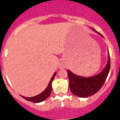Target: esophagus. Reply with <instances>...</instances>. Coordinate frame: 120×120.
Segmentation results:
<instances>
[{
	"instance_id": "esophagus-1",
	"label": "esophagus",
	"mask_w": 120,
	"mask_h": 120,
	"mask_svg": "<svg viewBox=\"0 0 120 120\" xmlns=\"http://www.w3.org/2000/svg\"><path fill=\"white\" fill-rule=\"evenodd\" d=\"M62 67H62V65H59V68H62Z\"/></svg>"
}]
</instances>
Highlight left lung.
<instances>
[{
	"instance_id": "left-lung-1",
	"label": "left lung",
	"mask_w": 120,
	"mask_h": 120,
	"mask_svg": "<svg viewBox=\"0 0 120 120\" xmlns=\"http://www.w3.org/2000/svg\"><path fill=\"white\" fill-rule=\"evenodd\" d=\"M93 30L102 36L94 29ZM111 68L109 53L108 51V60L105 68L101 72L91 77H84L77 76L68 70V76L69 79V87L71 91L75 96L82 98L91 96L99 91L103 85Z\"/></svg>"
}]
</instances>
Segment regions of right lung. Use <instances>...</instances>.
I'll return each mask as SVG.
<instances>
[{"mask_svg": "<svg viewBox=\"0 0 120 120\" xmlns=\"http://www.w3.org/2000/svg\"><path fill=\"white\" fill-rule=\"evenodd\" d=\"M56 72L54 73V75H53V76L51 78L49 82V83L47 87L45 88V90H44V91L42 92L41 94L37 95V96H34V97H24V96H22L23 98H24L25 100H27V101H32V102L34 103H40L41 101H44L47 98H48L50 96L51 94V91H52V81L54 79L55 77V75H56Z\"/></svg>", "mask_w": 120, "mask_h": 120, "instance_id": "right-lung-1", "label": "right lung"}]
</instances>
